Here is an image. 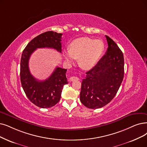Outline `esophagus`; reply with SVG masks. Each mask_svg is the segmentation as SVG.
Listing matches in <instances>:
<instances>
[{
	"label": "esophagus",
	"mask_w": 147,
	"mask_h": 147,
	"mask_svg": "<svg viewBox=\"0 0 147 147\" xmlns=\"http://www.w3.org/2000/svg\"><path fill=\"white\" fill-rule=\"evenodd\" d=\"M70 81H78L79 80V78L77 77H72L69 78Z\"/></svg>",
	"instance_id": "esophagus-1"
}]
</instances>
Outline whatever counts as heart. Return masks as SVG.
Here are the masks:
<instances>
[{"instance_id": "1", "label": "heart", "mask_w": 147, "mask_h": 147, "mask_svg": "<svg viewBox=\"0 0 147 147\" xmlns=\"http://www.w3.org/2000/svg\"><path fill=\"white\" fill-rule=\"evenodd\" d=\"M104 51L102 41L87 37H81L74 40L70 44L68 51L64 52V58L71 63L74 58L78 59L79 65L84 69H90L95 66Z\"/></svg>"}]
</instances>
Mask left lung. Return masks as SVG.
I'll return each instance as SVG.
<instances>
[{"label": "left lung", "instance_id": "8db88e82", "mask_svg": "<svg viewBox=\"0 0 147 147\" xmlns=\"http://www.w3.org/2000/svg\"><path fill=\"white\" fill-rule=\"evenodd\" d=\"M106 37L108 48L96 65L83 80L80 101L87 108L96 109L109 104L118 92L124 74L122 52L114 41Z\"/></svg>", "mask_w": 147, "mask_h": 147}]
</instances>
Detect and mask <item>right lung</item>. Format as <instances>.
<instances>
[{
	"label": "right lung",
	"instance_id": "right-lung-1",
	"mask_svg": "<svg viewBox=\"0 0 147 147\" xmlns=\"http://www.w3.org/2000/svg\"><path fill=\"white\" fill-rule=\"evenodd\" d=\"M61 36L54 31L41 34L27 45L22 54L20 74L23 89L31 102L40 108H50L59 102L63 86L68 83L67 69L57 67L48 79L39 81L29 71V58L37 48H53L61 52Z\"/></svg>",
	"mask_w": 147,
	"mask_h": 147
}]
</instances>
